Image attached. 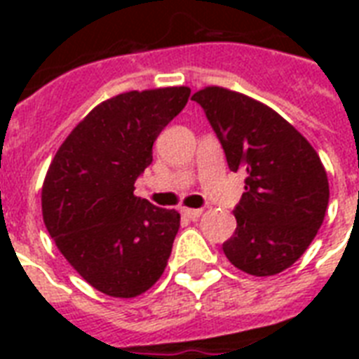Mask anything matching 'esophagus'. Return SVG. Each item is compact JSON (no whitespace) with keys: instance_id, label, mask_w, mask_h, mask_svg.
<instances>
[{"instance_id":"obj_1","label":"esophagus","mask_w":359,"mask_h":359,"mask_svg":"<svg viewBox=\"0 0 359 359\" xmlns=\"http://www.w3.org/2000/svg\"><path fill=\"white\" fill-rule=\"evenodd\" d=\"M180 212H182V216H186V218L196 219V218H199V216H201L203 210H201V208H182Z\"/></svg>"}]
</instances>
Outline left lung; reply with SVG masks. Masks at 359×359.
<instances>
[{
  "mask_svg": "<svg viewBox=\"0 0 359 359\" xmlns=\"http://www.w3.org/2000/svg\"><path fill=\"white\" fill-rule=\"evenodd\" d=\"M191 100L205 109L231 171L245 173L225 257L257 278L283 272L309 248L328 208V177L317 151L289 121L242 93L212 86Z\"/></svg>",
  "mask_w": 359,
  "mask_h": 359,
  "instance_id": "left-lung-1",
  "label": "left lung"
}]
</instances>
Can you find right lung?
Wrapping results in <instances>:
<instances>
[{"instance_id": "right-lung-1", "label": "right lung", "mask_w": 359, "mask_h": 359, "mask_svg": "<svg viewBox=\"0 0 359 359\" xmlns=\"http://www.w3.org/2000/svg\"><path fill=\"white\" fill-rule=\"evenodd\" d=\"M188 97V87H162L104 100L70 132L48 168V233L70 266L104 294H143L168 266L180 214L135 197L134 182Z\"/></svg>"}]
</instances>
